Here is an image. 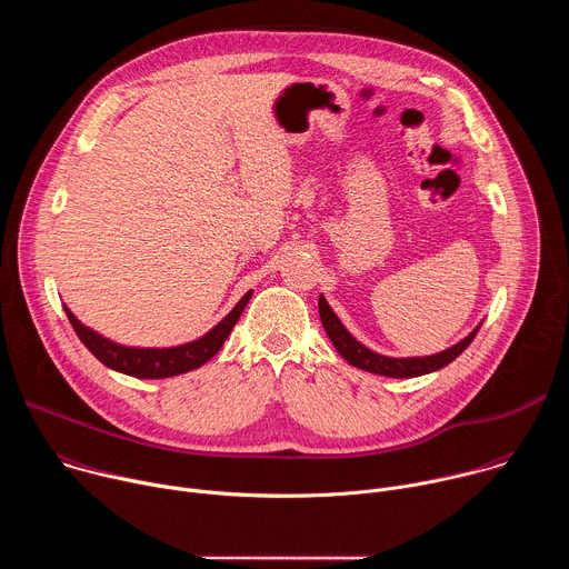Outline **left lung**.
Wrapping results in <instances>:
<instances>
[{"label": "left lung", "mask_w": 569, "mask_h": 569, "mask_svg": "<svg viewBox=\"0 0 569 569\" xmlns=\"http://www.w3.org/2000/svg\"><path fill=\"white\" fill-rule=\"evenodd\" d=\"M319 317L323 323V331L331 338L333 347L338 349V353L353 367L369 371V373H378V376H389V378H415V376H423L430 371H439L446 365H450L459 353L466 351V347L472 342V338L477 336L479 327L472 329V333H468L461 342H457L455 347L435 353V356H426V358H389V356H380L371 349H367L365 345H360L345 327L342 321L338 319V315L333 312V308L329 306V301L319 295Z\"/></svg>", "instance_id": "1"}]
</instances>
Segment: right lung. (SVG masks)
Segmentation results:
<instances>
[{"mask_svg":"<svg viewBox=\"0 0 569 569\" xmlns=\"http://www.w3.org/2000/svg\"><path fill=\"white\" fill-rule=\"evenodd\" d=\"M250 297H252V290L242 295V299L233 306V310L222 321H218L216 327L200 340H193V342L180 345V347H171V349L121 347V345L110 342L108 338L94 333L92 329L83 327V323L76 319V315L69 308H64V312L69 317V323L73 327L76 336L80 338V342H83L92 351V356L99 362H103L106 367L128 373L132 378H171V376H180V373L202 367L220 351L227 336L236 327L240 312L246 310Z\"/></svg>","mask_w":569,"mask_h":569,"instance_id":"right-lung-1","label":"right lung"}]
</instances>
